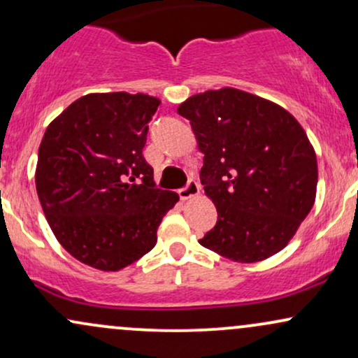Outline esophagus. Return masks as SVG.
<instances>
[{"label":"esophagus","instance_id":"esophagus-1","mask_svg":"<svg viewBox=\"0 0 358 358\" xmlns=\"http://www.w3.org/2000/svg\"><path fill=\"white\" fill-rule=\"evenodd\" d=\"M178 195L182 200H190V198L200 195V185H198L195 180H190L187 187L182 188V190L178 192Z\"/></svg>","mask_w":358,"mask_h":358}]
</instances>
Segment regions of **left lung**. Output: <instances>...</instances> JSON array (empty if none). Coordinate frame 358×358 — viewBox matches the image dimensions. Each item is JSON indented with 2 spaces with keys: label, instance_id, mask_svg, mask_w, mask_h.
I'll use <instances>...</instances> for the list:
<instances>
[{
  "label": "left lung",
  "instance_id": "1",
  "mask_svg": "<svg viewBox=\"0 0 358 358\" xmlns=\"http://www.w3.org/2000/svg\"><path fill=\"white\" fill-rule=\"evenodd\" d=\"M203 153L200 178L218 220L200 245L238 264L275 255L317 195V155L302 124L242 90H208L178 106Z\"/></svg>",
  "mask_w": 358,
  "mask_h": 358
}]
</instances>
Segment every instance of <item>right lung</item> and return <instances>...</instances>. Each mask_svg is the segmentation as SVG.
I'll return each instance as SVG.
<instances>
[{"instance_id": "obj_1", "label": "right lung", "mask_w": 358, "mask_h": 358, "mask_svg": "<svg viewBox=\"0 0 358 358\" xmlns=\"http://www.w3.org/2000/svg\"><path fill=\"white\" fill-rule=\"evenodd\" d=\"M150 94L90 93L48 124L38 150L36 193L56 240L81 264L118 272L157 243L180 196L155 188L145 162Z\"/></svg>"}]
</instances>
